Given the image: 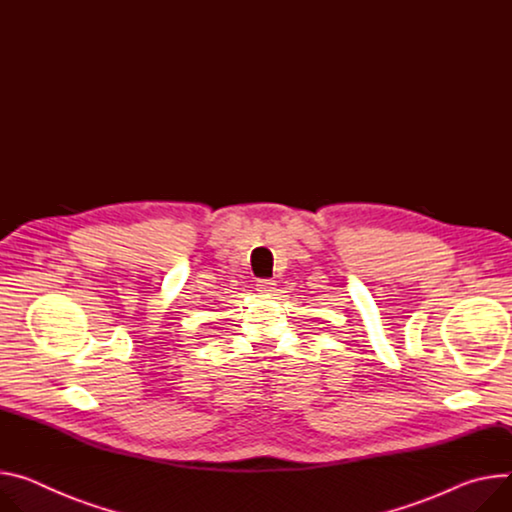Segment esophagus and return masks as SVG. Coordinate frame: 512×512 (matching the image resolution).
Masks as SVG:
<instances>
[{"instance_id":"1","label":"esophagus","mask_w":512,"mask_h":512,"mask_svg":"<svg viewBox=\"0 0 512 512\" xmlns=\"http://www.w3.org/2000/svg\"><path fill=\"white\" fill-rule=\"evenodd\" d=\"M274 285H276V282H274V280H258V285H256V291H258L260 295L268 297V295H272V293H274Z\"/></svg>"}]
</instances>
